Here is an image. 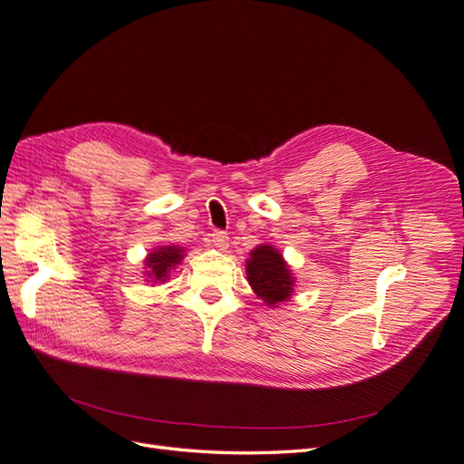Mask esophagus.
Instances as JSON below:
<instances>
[{"label":"esophagus","mask_w":464,"mask_h":464,"mask_svg":"<svg viewBox=\"0 0 464 464\" xmlns=\"http://www.w3.org/2000/svg\"><path fill=\"white\" fill-rule=\"evenodd\" d=\"M210 244H213L217 249L224 251L228 247V234L222 230H215L213 234H210Z\"/></svg>","instance_id":"esophagus-1"}]
</instances>
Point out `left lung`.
Instances as JSON below:
<instances>
[{
	"instance_id": "8db88e82",
	"label": "left lung",
	"mask_w": 464,
	"mask_h": 464,
	"mask_svg": "<svg viewBox=\"0 0 464 464\" xmlns=\"http://www.w3.org/2000/svg\"><path fill=\"white\" fill-rule=\"evenodd\" d=\"M249 256L246 261L249 286L266 305L276 307V304L286 302L294 292V276L280 251L261 244L251 249Z\"/></svg>"
}]
</instances>
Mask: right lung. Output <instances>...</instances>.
Segmentation results:
<instances>
[{
	"instance_id": "1",
	"label": "right lung",
	"mask_w": 464,
	"mask_h": 464,
	"mask_svg": "<svg viewBox=\"0 0 464 464\" xmlns=\"http://www.w3.org/2000/svg\"><path fill=\"white\" fill-rule=\"evenodd\" d=\"M184 251L186 249L179 246L154 247L145 259L147 276L152 278V283H164L170 269H174V266L184 259Z\"/></svg>"
}]
</instances>
